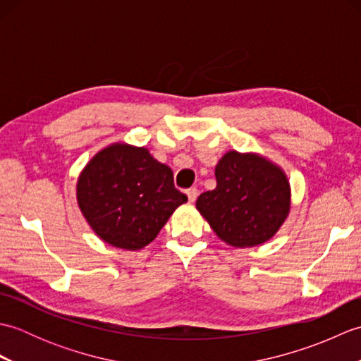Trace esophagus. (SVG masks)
Wrapping results in <instances>:
<instances>
[{"mask_svg": "<svg viewBox=\"0 0 361 361\" xmlns=\"http://www.w3.org/2000/svg\"><path fill=\"white\" fill-rule=\"evenodd\" d=\"M186 195H188V200H189V202H195L197 197H198L197 188H189V189L186 190Z\"/></svg>", "mask_w": 361, "mask_h": 361, "instance_id": "34e87169", "label": "esophagus"}]
</instances>
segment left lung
Returning a JSON list of instances; mask_svg holds the SVG:
<instances>
[{
  "instance_id": "left-lung-1",
  "label": "left lung",
  "mask_w": 361,
  "mask_h": 361,
  "mask_svg": "<svg viewBox=\"0 0 361 361\" xmlns=\"http://www.w3.org/2000/svg\"><path fill=\"white\" fill-rule=\"evenodd\" d=\"M216 178L217 188L197 198L214 233L240 248L271 239L290 211V185L281 169L252 153L228 152Z\"/></svg>"
}]
</instances>
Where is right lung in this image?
Masks as SVG:
<instances>
[{
	"instance_id": "1",
	"label": "right lung",
	"mask_w": 361,
	"mask_h": 361,
	"mask_svg": "<svg viewBox=\"0 0 361 361\" xmlns=\"http://www.w3.org/2000/svg\"><path fill=\"white\" fill-rule=\"evenodd\" d=\"M78 202L104 242L140 250L155 239L188 197L173 186L172 169L158 163L147 149L113 144L83 169Z\"/></svg>"
}]
</instances>
